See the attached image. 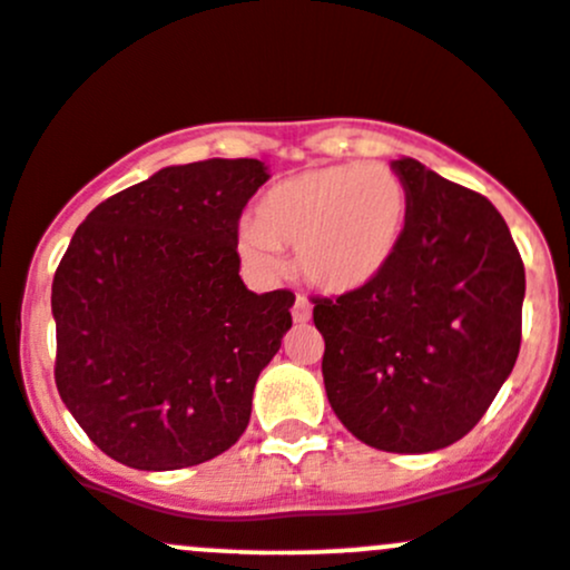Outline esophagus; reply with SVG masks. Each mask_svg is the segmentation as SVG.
Segmentation results:
<instances>
[{
    "mask_svg": "<svg viewBox=\"0 0 570 570\" xmlns=\"http://www.w3.org/2000/svg\"><path fill=\"white\" fill-rule=\"evenodd\" d=\"M292 320H295L297 325H305V322L311 320V303H308V297L297 295L295 308H292Z\"/></svg>",
    "mask_w": 570,
    "mask_h": 570,
    "instance_id": "esophagus-1",
    "label": "esophagus"
}]
</instances>
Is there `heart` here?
I'll list each match as a JSON object with an SVG mask.
<instances>
[{
    "mask_svg": "<svg viewBox=\"0 0 570 570\" xmlns=\"http://www.w3.org/2000/svg\"><path fill=\"white\" fill-rule=\"evenodd\" d=\"M406 220V185L382 164L308 169L269 188L254 226L237 235L239 259L262 278L284 267L278 248H295L297 269L327 295L368 286L391 265Z\"/></svg>",
    "mask_w": 570,
    "mask_h": 570,
    "instance_id": "b5f03b06",
    "label": "heart"
}]
</instances>
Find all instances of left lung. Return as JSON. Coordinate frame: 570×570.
I'll return each instance as SVG.
<instances>
[{
	"label": "left lung",
	"instance_id": "obj_1",
	"mask_svg": "<svg viewBox=\"0 0 570 570\" xmlns=\"http://www.w3.org/2000/svg\"><path fill=\"white\" fill-rule=\"evenodd\" d=\"M406 220L391 265L335 301L316 297L327 401L346 431L387 453L453 445L511 376L524 265L487 196L391 160Z\"/></svg>",
	"mask_w": 570,
	"mask_h": 570
}]
</instances>
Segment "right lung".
I'll return each mask as SVG.
<instances>
[{
  "instance_id": "add662e5",
  "label": "right lung",
  "mask_w": 570,
  "mask_h": 570,
  "mask_svg": "<svg viewBox=\"0 0 570 570\" xmlns=\"http://www.w3.org/2000/svg\"><path fill=\"white\" fill-rule=\"evenodd\" d=\"M262 160L166 166L100 202L51 286L57 391L89 440L134 470L205 464L243 436L295 295L239 278L237 220Z\"/></svg>"
}]
</instances>
